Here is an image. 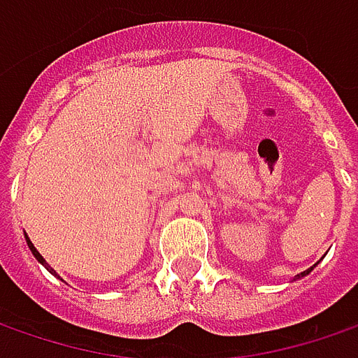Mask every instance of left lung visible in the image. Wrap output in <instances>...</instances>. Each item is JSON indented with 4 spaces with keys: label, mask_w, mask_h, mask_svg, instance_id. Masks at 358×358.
Here are the masks:
<instances>
[{
    "label": "left lung",
    "mask_w": 358,
    "mask_h": 358,
    "mask_svg": "<svg viewBox=\"0 0 358 358\" xmlns=\"http://www.w3.org/2000/svg\"><path fill=\"white\" fill-rule=\"evenodd\" d=\"M310 271H312V267H310V269H306V271H302V273H298V275H296V280H300V278H304V275H308Z\"/></svg>",
    "instance_id": "1"
}]
</instances>
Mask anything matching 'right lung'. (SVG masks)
<instances>
[{"label":"right lung","mask_w":358,"mask_h":358,"mask_svg":"<svg viewBox=\"0 0 358 358\" xmlns=\"http://www.w3.org/2000/svg\"><path fill=\"white\" fill-rule=\"evenodd\" d=\"M26 241H28V247H30V251H32V253H34V257H36V259H38V262L42 263V265H44V267H46V269H50V271H52L54 275H56V271H54L52 267H50V265H48V263L44 262V257H42V255H40V253H38V251H36V247H34V245H32V241H30V239H28V237H26Z\"/></svg>","instance_id":"obj_1"}]
</instances>
